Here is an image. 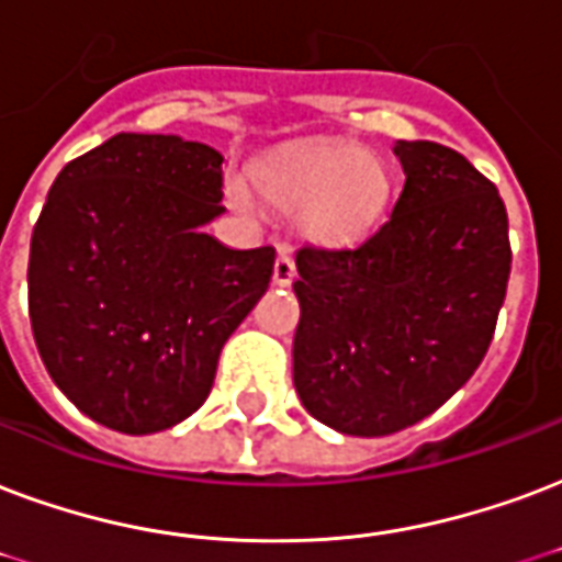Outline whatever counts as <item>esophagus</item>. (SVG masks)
Returning <instances> with one entry per match:
<instances>
[{"mask_svg":"<svg viewBox=\"0 0 562 562\" xmlns=\"http://www.w3.org/2000/svg\"><path fill=\"white\" fill-rule=\"evenodd\" d=\"M294 277H297L294 259H291L289 252H280V256H277V262H273V282H277V285H291Z\"/></svg>","mask_w":562,"mask_h":562,"instance_id":"obj_1","label":"esophagus"}]
</instances>
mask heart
I'll list each match as a JSON object with an SVG mask.
<instances>
[{
  "label": "heart",
  "instance_id": "heart-1",
  "mask_svg": "<svg viewBox=\"0 0 562 562\" xmlns=\"http://www.w3.org/2000/svg\"><path fill=\"white\" fill-rule=\"evenodd\" d=\"M256 188L277 212H306L303 224L324 241L362 238L389 203L385 167L350 144L268 161L256 170ZM235 200L244 203L241 191H235Z\"/></svg>",
  "mask_w": 562,
  "mask_h": 562
}]
</instances>
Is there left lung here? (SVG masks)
<instances>
[{
    "label": "left lung",
    "mask_w": 562,
    "mask_h": 562,
    "mask_svg": "<svg viewBox=\"0 0 562 562\" xmlns=\"http://www.w3.org/2000/svg\"><path fill=\"white\" fill-rule=\"evenodd\" d=\"M395 156L404 191L374 235L294 256V389L348 436L413 427L477 371L513 262L504 200L469 158L434 140Z\"/></svg>",
    "instance_id": "8db88e82"
}]
</instances>
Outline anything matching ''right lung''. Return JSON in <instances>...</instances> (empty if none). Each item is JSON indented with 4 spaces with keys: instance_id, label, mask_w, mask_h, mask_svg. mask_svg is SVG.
Masks as SVG:
<instances>
[{
    "instance_id": "obj_1",
    "label": "right lung",
    "mask_w": 562,
    "mask_h": 562,
    "mask_svg": "<svg viewBox=\"0 0 562 562\" xmlns=\"http://www.w3.org/2000/svg\"><path fill=\"white\" fill-rule=\"evenodd\" d=\"M224 156L177 135H114L49 188L29 250V318L55 385L128 436L167 430L212 392L217 357L273 273L229 250Z\"/></svg>"
}]
</instances>
